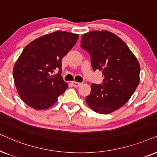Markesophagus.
Segmentation results:
<instances>
[{"instance_id":"34e87169","label":"esophagus","mask_w":157,"mask_h":157,"mask_svg":"<svg viewBox=\"0 0 157 157\" xmlns=\"http://www.w3.org/2000/svg\"><path fill=\"white\" fill-rule=\"evenodd\" d=\"M72 83L73 86L75 87H79V86H80V85H81V84H82V83H81V82H75V81H73V82H72Z\"/></svg>"}]
</instances>
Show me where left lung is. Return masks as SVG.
<instances>
[{"label":"left lung","mask_w":157,"mask_h":157,"mask_svg":"<svg viewBox=\"0 0 157 157\" xmlns=\"http://www.w3.org/2000/svg\"><path fill=\"white\" fill-rule=\"evenodd\" d=\"M80 47L90 55L93 70H101L100 85L92 84L85 101L94 111L108 114L122 107L138 87L140 65L126 44L108 31H93L82 36Z\"/></svg>","instance_id":"8db88e82"}]
</instances>
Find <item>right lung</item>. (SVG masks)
<instances>
[{"label": "right lung", "mask_w": 157, "mask_h": 157, "mask_svg": "<svg viewBox=\"0 0 157 157\" xmlns=\"http://www.w3.org/2000/svg\"><path fill=\"white\" fill-rule=\"evenodd\" d=\"M77 33L57 31L29 43L13 70L16 87L25 103L36 110H45L57 101L68 87L59 73L62 59L74 47ZM59 69V73H51Z\"/></svg>", "instance_id": "add662e5"}]
</instances>
